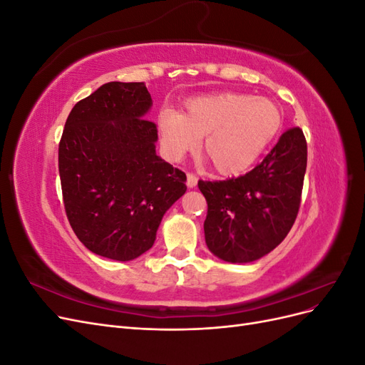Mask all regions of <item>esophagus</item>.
Masks as SVG:
<instances>
[{
	"instance_id": "1",
	"label": "esophagus",
	"mask_w": 365,
	"mask_h": 365,
	"mask_svg": "<svg viewBox=\"0 0 365 365\" xmlns=\"http://www.w3.org/2000/svg\"><path fill=\"white\" fill-rule=\"evenodd\" d=\"M187 187H190V189H193V187L197 184V178H196V175H193V173H187Z\"/></svg>"
}]
</instances>
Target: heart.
<instances>
[{"mask_svg":"<svg viewBox=\"0 0 365 365\" xmlns=\"http://www.w3.org/2000/svg\"><path fill=\"white\" fill-rule=\"evenodd\" d=\"M161 148L180 160L202 137L201 150L224 176L247 172L277 138L283 113L269 98L217 93L187 98L182 113L163 108L155 118Z\"/></svg>","mask_w":365,"mask_h":365,"instance_id":"heart-1","label":"heart"}]
</instances>
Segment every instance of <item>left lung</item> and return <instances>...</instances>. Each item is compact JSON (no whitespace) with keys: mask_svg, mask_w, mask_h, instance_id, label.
I'll return each instance as SVG.
<instances>
[{"mask_svg":"<svg viewBox=\"0 0 365 365\" xmlns=\"http://www.w3.org/2000/svg\"><path fill=\"white\" fill-rule=\"evenodd\" d=\"M307 164L303 130L283 132L251 172L225 181H200L207 200L205 244L230 263L254 262L288 236L300 208Z\"/></svg>","mask_w":365,"mask_h":365,"instance_id":"1","label":"left lung"}]
</instances>
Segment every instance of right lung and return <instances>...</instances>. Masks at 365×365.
Instances as JSON below:
<instances>
[{
  "mask_svg": "<svg viewBox=\"0 0 365 365\" xmlns=\"http://www.w3.org/2000/svg\"><path fill=\"white\" fill-rule=\"evenodd\" d=\"M143 82H109L77 102L59 143L63 205L77 239L128 262L152 248L164 213L185 193V173L155 152L157 125Z\"/></svg>",
  "mask_w": 365,
  "mask_h": 365,
  "instance_id": "add662e5",
  "label": "right lung"
}]
</instances>
